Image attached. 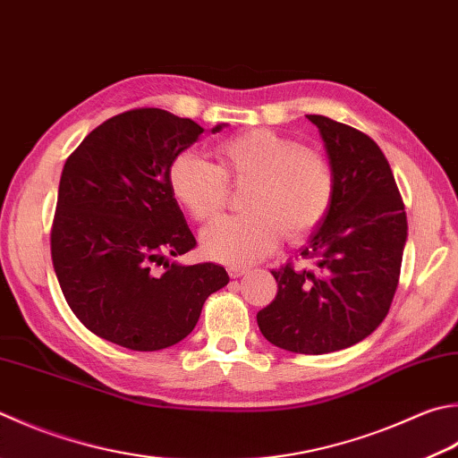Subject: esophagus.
Wrapping results in <instances>:
<instances>
[{"mask_svg":"<svg viewBox=\"0 0 458 458\" xmlns=\"http://www.w3.org/2000/svg\"><path fill=\"white\" fill-rule=\"evenodd\" d=\"M227 271H229V277H231V279H237V277H243V275H245L249 269H247V267H243V265H229Z\"/></svg>","mask_w":458,"mask_h":458,"instance_id":"esophagus-1","label":"esophagus"}]
</instances>
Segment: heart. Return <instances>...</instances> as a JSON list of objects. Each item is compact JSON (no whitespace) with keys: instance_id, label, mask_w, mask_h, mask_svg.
Instances as JSON below:
<instances>
[{"instance_id":"b5f03b06","label":"heart","mask_w":458,"mask_h":458,"mask_svg":"<svg viewBox=\"0 0 458 458\" xmlns=\"http://www.w3.org/2000/svg\"><path fill=\"white\" fill-rule=\"evenodd\" d=\"M219 165L195 151L169 163L171 195L197 223H209L227 199V181L251 187L247 215L223 217L201 233L203 253L227 265H249L287 239L321 225L335 193L333 169L321 153L273 129H249L217 145Z\"/></svg>"}]
</instances>
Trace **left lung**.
Masks as SVG:
<instances>
[{
	"label": "left lung",
	"instance_id": "left-lung-1",
	"mask_svg": "<svg viewBox=\"0 0 458 458\" xmlns=\"http://www.w3.org/2000/svg\"><path fill=\"white\" fill-rule=\"evenodd\" d=\"M307 117L333 169V203L299 249L315 267L287 263L271 271L277 297L259 310L257 325L275 347L323 355L363 341L389 313L407 213L389 161L369 135L325 115Z\"/></svg>",
	"mask_w": 458,
	"mask_h": 458
}]
</instances>
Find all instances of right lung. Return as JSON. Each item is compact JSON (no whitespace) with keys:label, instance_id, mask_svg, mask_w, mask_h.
I'll list each match as a JSON object with an SVG mask.
<instances>
[{"label":"right lung","instance_id":"right-lung-1","mask_svg":"<svg viewBox=\"0 0 458 458\" xmlns=\"http://www.w3.org/2000/svg\"><path fill=\"white\" fill-rule=\"evenodd\" d=\"M203 131L165 109H131L95 127L65 161L51 259L67 305L101 339L131 351L167 349L229 283L221 265L171 261L197 243L167 169Z\"/></svg>","mask_w":458,"mask_h":458}]
</instances>
